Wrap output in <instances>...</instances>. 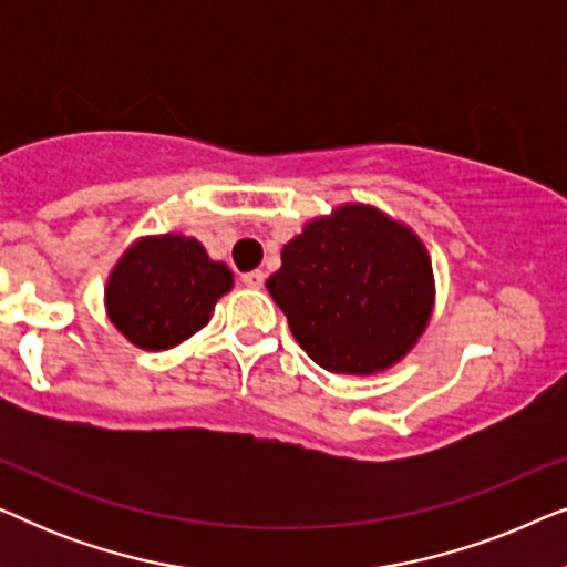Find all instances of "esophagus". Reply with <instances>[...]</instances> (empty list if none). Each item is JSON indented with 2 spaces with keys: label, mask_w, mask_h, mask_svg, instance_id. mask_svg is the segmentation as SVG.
Returning a JSON list of instances; mask_svg holds the SVG:
<instances>
[{
  "label": "esophagus",
  "mask_w": 567,
  "mask_h": 567,
  "mask_svg": "<svg viewBox=\"0 0 567 567\" xmlns=\"http://www.w3.org/2000/svg\"><path fill=\"white\" fill-rule=\"evenodd\" d=\"M243 284L250 286V289H262V284H266V274H262V270H250V274L243 276Z\"/></svg>",
  "instance_id": "1"
}]
</instances>
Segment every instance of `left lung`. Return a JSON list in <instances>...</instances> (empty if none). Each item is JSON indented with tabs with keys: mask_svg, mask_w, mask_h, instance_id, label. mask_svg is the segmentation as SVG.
I'll return each instance as SVG.
<instances>
[{
	"mask_svg": "<svg viewBox=\"0 0 567 567\" xmlns=\"http://www.w3.org/2000/svg\"><path fill=\"white\" fill-rule=\"evenodd\" d=\"M266 289L309 359L336 374H377L429 328L436 284L421 237L367 204L307 221Z\"/></svg>",
	"mask_w": 567,
	"mask_h": 567,
	"instance_id": "8db88e82",
	"label": "left lung"
}]
</instances>
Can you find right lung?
<instances>
[{
	"instance_id": "add662e5",
	"label": "right lung",
	"mask_w": 567,
	"mask_h": 567,
	"mask_svg": "<svg viewBox=\"0 0 567 567\" xmlns=\"http://www.w3.org/2000/svg\"><path fill=\"white\" fill-rule=\"evenodd\" d=\"M235 276L196 237H142L107 276L105 312L144 351H167L206 328Z\"/></svg>"
}]
</instances>
